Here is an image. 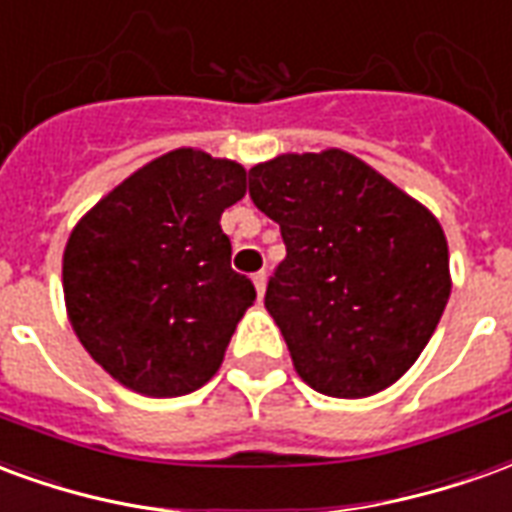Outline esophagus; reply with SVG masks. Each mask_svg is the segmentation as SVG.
<instances>
[{
  "label": "esophagus",
  "mask_w": 512,
  "mask_h": 512,
  "mask_svg": "<svg viewBox=\"0 0 512 512\" xmlns=\"http://www.w3.org/2000/svg\"><path fill=\"white\" fill-rule=\"evenodd\" d=\"M252 282H255V290H257V299H263V293H266V271H257L255 277H252Z\"/></svg>",
  "instance_id": "1"
}]
</instances>
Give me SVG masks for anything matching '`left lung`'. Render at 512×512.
Listing matches in <instances>:
<instances>
[{"label": "left lung", "mask_w": 512, "mask_h": 512, "mask_svg": "<svg viewBox=\"0 0 512 512\" xmlns=\"http://www.w3.org/2000/svg\"><path fill=\"white\" fill-rule=\"evenodd\" d=\"M288 255L266 310L293 367L329 397H367L417 362L450 299L439 219L362 158L329 147L249 169Z\"/></svg>", "instance_id": "obj_1"}]
</instances>
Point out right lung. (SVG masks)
<instances>
[{"label":"right lung","instance_id":"right-lung-1","mask_svg":"<svg viewBox=\"0 0 512 512\" xmlns=\"http://www.w3.org/2000/svg\"><path fill=\"white\" fill-rule=\"evenodd\" d=\"M246 169L180 147L153 158L73 227L65 307L109 376L147 397L189 395L219 370L255 285L230 268L222 213Z\"/></svg>","mask_w":512,"mask_h":512}]
</instances>
